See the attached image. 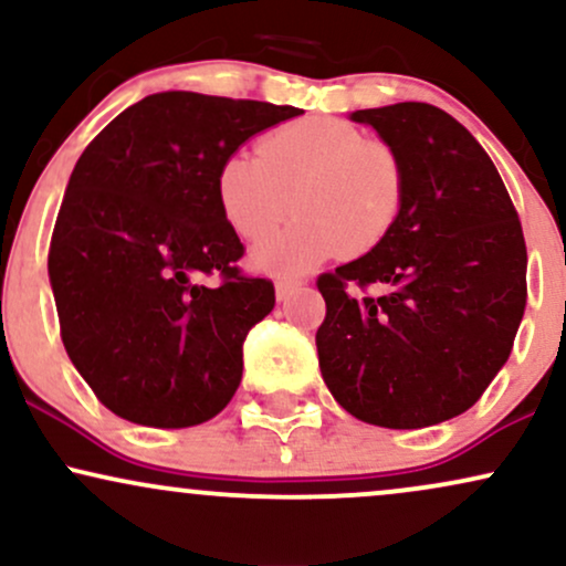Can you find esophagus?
Returning <instances> with one entry per match:
<instances>
[{"mask_svg":"<svg viewBox=\"0 0 566 566\" xmlns=\"http://www.w3.org/2000/svg\"><path fill=\"white\" fill-rule=\"evenodd\" d=\"M301 287H303L301 279H279V282H276V297H279V301H287V297L295 295V292Z\"/></svg>","mask_w":566,"mask_h":566,"instance_id":"34e87169","label":"esophagus"}]
</instances>
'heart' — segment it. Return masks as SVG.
I'll return each instance as SVG.
<instances>
[{
    "instance_id": "obj_1",
    "label": "heart",
    "mask_w": 566,
    "mask_h": 566,
    "mask_svg": "<svg viewBox=\"0 0 566 566\" xmlns=\"http://www.w3.org/2000/svg\"><path fill=\"white\" fill-rule=\"evenodd\" d=\"M223 218L242 240H261L292 208L297 216L253 250L279 274L326 258H358L382 244L403 213L406 166L390 142L339 118H301L271 128L255 158L229 155L216 176Z\"/></svg>"
}]
</instances>
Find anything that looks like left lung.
Masks as SVG:
<instances>
[{
  "mask_svg": "<svg viewBox=\"0 0 566 566\" xmlns=\"http://www.w3.org/2000/svg\"><path fill=\"white\" fill-rule=\"evenodd\" d=\"M353 120L400 153L406 202L377 250L316 279L318 366L356 419L419 430L472 408L506 364L527 305V248L493 160L446 111L398 102Z\"/></svg>",
  "mask_w": 566,
  "mask_h": 566,
  "instance_id": "1",
  "label": "left lung"
}]
</instances>
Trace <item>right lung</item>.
I'll use <instances>...</instances> for the list:
<instances>
[{"label": "right lung", "mask_w": 566, "mask_h": 566, "mask_svg": "<svg viewBox=\"0 0 566 566\" xmlns=\"http://www.w3.org/2000/svg\"><path fill=\"white\" fill-rule=\"evenodd\" d=\"M301 113L149 94L78 158L54 221L50 282L67 356L120 419L195 427L240 387L242 343L276 295L271 279L237 265L244 244L218 208L216 176L242 142Z\"/></svg>", "instance_id": "1"}]
</instances>
